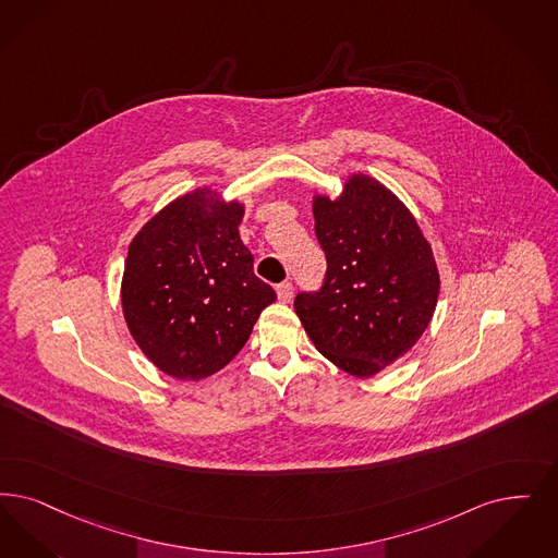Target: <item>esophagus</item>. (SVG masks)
Wrapping results in <instances>:
<instances>
[{
  "instance_id": "1",
  "label": "esophagus",
  "mask_w": 558,
  "mask_h": 558,
  "mask_svg": "<svg viewBox=\"0 0 558 558\" xmlns=\"http://www.w3.org/2000/svg\"><path fill=\"white\" fill-rule=\"evenodd\" d=\"M276 292H278V299L282 301V303H290L292 301V284L290 282H282V284H278L276 287Z\"/></svg>"
}]
</instances>
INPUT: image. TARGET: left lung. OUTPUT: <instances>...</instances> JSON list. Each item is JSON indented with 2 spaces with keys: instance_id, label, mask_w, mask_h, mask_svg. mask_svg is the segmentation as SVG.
<instances>
[{
  "instance_id": "8db88e82",
  "label": "left lung",
  "mask_w": 558,
  "mask_h": 558,
  "mask_svg": "<svg viewBox=\"0 0 558 558\" xmlns=\"http://www.w3.org/2000/svg\"><path fill=\"white\" fill-rule=\"evenodd\" d=\"M315 236L326 253L319 290L294 312L315 349L351 376L369 378L424 335L440 276L411 211L378 180L353 174L336 201L315 197Z\"/></svg>"
}]
</instances>
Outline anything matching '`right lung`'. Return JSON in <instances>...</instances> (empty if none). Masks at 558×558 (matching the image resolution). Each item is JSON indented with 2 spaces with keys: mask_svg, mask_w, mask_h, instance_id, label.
Returning <instances> with one entry per match:
<instances>
[{
  "mask_svg": "<svg viewBox=\"0 0 558 558\" xmlns=\"http://www.w3.org/2000/svg\"><path fill=\"white\" fill-rule=\"evenodd\" d=\"M243 205L186 193L141 228L129 246L122 310L141 351L163 374L201 379L245 347L276 292L253 274L239 223Z\"/></svg>",
  "mask_w": 558,
  "mask_h": 558,
  "instance_id": "right-lung-1",
  "label": "right lung"
}]
</instances>
